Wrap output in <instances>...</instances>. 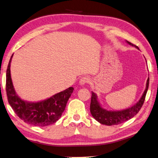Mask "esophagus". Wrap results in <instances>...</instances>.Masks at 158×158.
<instances>
[{"mask_svg": "<svg viewBox=\"0 0 158 158\" xmlns=\"http://www.w3.org/2000/svg\"><path fill=\"white\" fill-rule=\"evenodd\" d=\"M89 82V78L87 77H81V79L79 81V85L82 86Z\"/></svg>", "mask_w": 158, "mask_h": 158, "instance_id": "34e87169", "label": "esophagus"}]
</instances>
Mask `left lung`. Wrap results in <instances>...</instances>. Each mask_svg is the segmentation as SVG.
I'll use <instances>...</instances> for the list:
<instances>
[{
  "label": "left lung",
  "mask_w": 158,
  "mask_h": 158,
  "mask_svg": "<svg viewBox=\"0 0 158 158\" xmlns=\"http://www.w3.org/2000/svg\"><path fill=\"white\" fill-rule=\"evenodd\" d=\"M126 42L128 44L135 46L136 48L139 50L138 46L128 41H126ZM149 77H148V80H147L146 87L143 93L137 103L130 108L120 110H108L102 107V104L99 102L96 94L94 93V91H91V100L90 104V112L91 115L98 122L108 126L119 124L133 118L140 110L144 103L145 96L147 92H148L149 87Z\"/></svg>",
  "instance_id": "1"
}]
</instances>
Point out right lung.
Here are the masks:
<instances>
[{
	"label": "right lung",
	"instance_id": "right-lung-1",
	"mask_svg": "<svg viewBox=\"0 0 158 158\" xmlns=\"http://www.w3.org/2000/svg\"><path fill=\"white\" fill-rule=\"evenodd\" d=\"M10 58L6 69V91L9 103L14 112L25 123L34 126L45 127L54 124L60 118L74 88L70 87L44 100L29 102L21 99L15 89L10 76Z\"/></svg>",
	"mask_w": 158,
	"mask_h": 158
}]
</instances>
